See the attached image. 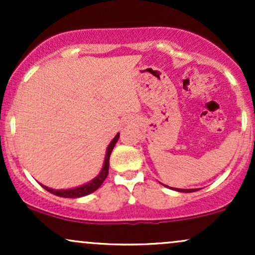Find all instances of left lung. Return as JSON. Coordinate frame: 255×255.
Listing matches in <instances>:
<instances>
[{"label":"left lung","instance_id":"1","mask_svg":"<svg viewBox=\"0 0 255 255\" xmlns=\"http://www.w3.org/2000/svg\"><path fill=\"white\" fill-rule=\"evenodd\" d=\"M165 187H168V186H165ZM170 189H174V191H177L181 193H192V192L198 191V189H181V188H172V187H170Z\"/></svg>","mask_w":255,"mask_h":255}]
</instances>
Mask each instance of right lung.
<instances>
[{"label": "right lung", "instance_id": "right-lung-1", "mask_svg": "<svg viewBox=\"0 0 255 255\" xmlns=\"http://www.w3.org/2000/svg\"><path fill=\"white\" fill-rule=\"evenodd\" d=\"M119 137H120V133L116 134L115 137L111 140L109 146H108V148H107V152H105L103 168H102V170L99 171V174L97 175V176H96L95 178H92V180L89 181L87 183L81 184V186H79V187H74V188H68V189L49 188V187L44 186V184H42V187L44 189H46L48 192H50L51 194H55V195H57V197H62V198H81V197H85V195L91 194V193H93L95 191H97V189L102 186V183L104 182V180L108 176V172H109L110 154H111V151H113V148L115 147Z\"/></svg>", "mask_w": 255, "mask_h": 255}]
</instances>
